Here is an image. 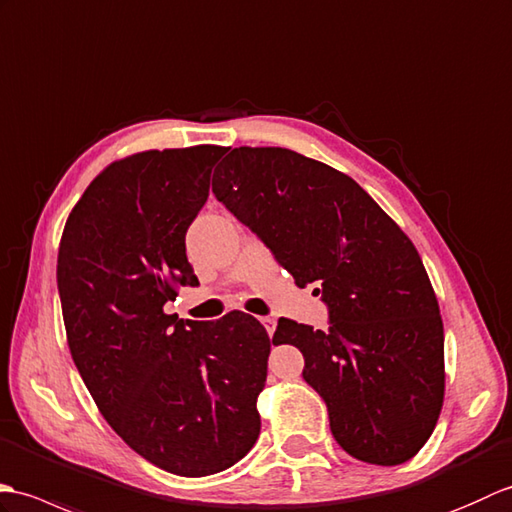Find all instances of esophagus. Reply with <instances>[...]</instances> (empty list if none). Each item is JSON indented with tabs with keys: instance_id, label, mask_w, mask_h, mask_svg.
Wrapping results in <instances>:
<instances>
[{
	"instance_id": "obj_1",
	"label": "esophagus",
	"mask_w": 512,
	"mask_h": 512,
	"mask_svg": "<svg viewBox=\"0 0 512 512\" xmlns=\"http://www.w3.org/2000/svg\"><path fill=\"white\" fill-rule=\"evenodd\" d=\"M260 324L265 326V331L269 333V337L274 335V331H276V320H274V317H260Z\"/></svg>"
}]
</instances>
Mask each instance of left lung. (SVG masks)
I'll return each mask as SVG.
<instances>
[{"mask_svg": "<svg viewBox=\"0 0 512 512\" xmlns=\"http://www.w3.org/2000/svg\"><path fill=\"white\" fill-rule=\"evenodd\" d=\"M212 192L295 285L322 287L326 331L282 317L274 344L300 348L339 447L381 467L416 456L445 396V335L410 238L355 179L289 149H234Z\"/></svg>", "mask_w": 512, "mask_h": 512, "instance_id": "obj_1", "label": "left lung"}]
</instances>
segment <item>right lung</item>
<instances>
[{
  "instance_id": "obj_1",
  "label": "right lung",
  "mask_w": 512,
  "mask_h": 512,
  "mask_svg": "<svg viewBox=\"0 0 512 512\" xmlns=\"http://www.w3.org/2000/svg\"><path fill=\"white\" fill-rule=\"evenodd\" d=\"M221 146L131 155L89 184L65 223L56 282L72 359L113 431L181 478L230 469L260 434L256 399L274 339L243 311L164 313L199 280L186 232Z\"/></svg>"
}]
</instances>
